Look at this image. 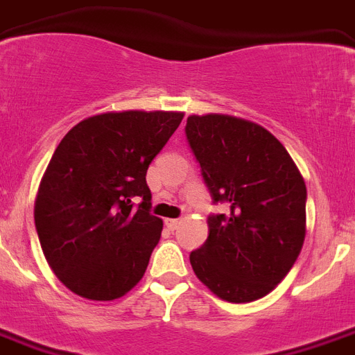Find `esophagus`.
Returning a JSON list of instances; mask_svg holds the SVG:
<instances>
[{
  "mask_svg": "<svg viewBox=\"0 0 355 355\" xmlns=\"http://www.w3.org/2000/svg\"><path fill=\"white\" fill-rule=\"evenodd\" d=\"M181 224V219H165V226L168 230H175Z\"/></svg>",
  "mask_w": 355,
  "mask_h": 355,
  "instance_id": "esophagus-1",
  "label": "esophagus"
}]
</instances>
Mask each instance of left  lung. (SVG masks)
I'll return each mask as SVG.
<instances>
[{
    "mask_svg": "<svg viewBox=\"0 0 355 355\" xmlns=\"http://www.w3.org/2000/svg\"><path fill=\"white\" fill-rule=\"evenodd\" d=\"M187 140L214 202L208 239L190 253L196 277L220 300L253 302L284 280L305 241L307 189L286 147L262 125L230 114H192Z\"/></svg>",
    "mask_w": 355,
    "mask_h": 355,
    "instance_id": "left-lung-1",
    "label": "left lung"
}]
</instances>
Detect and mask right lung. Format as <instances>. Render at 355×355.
Returning <instances> with one entry per match:
<instances>
[{
  "label": "right lung",
  "mask_w": 355,
  "mask_h": 355,
  "mask_svg": "<svg viewBox=\"0 0 355 355\" xmlns=\"http://www.w3.org/2000/svg\"><path fill=\"white\" fill-rule=\"evenodd\" d=\"M181 120L178 111L95 114L57 145L33 219L51 271L71 293L107 302L141 280L163 230L145 175Z\"/></svg>",
  "instance_id": "add662e5"
}]
</instances>
